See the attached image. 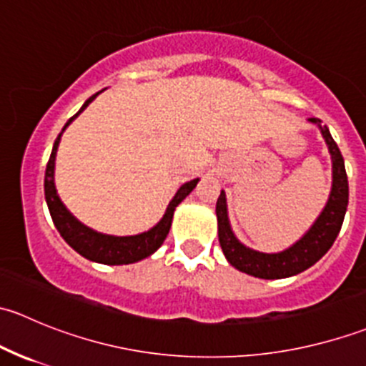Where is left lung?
Returning a JSON list of instances; mask_svg holds the SVG:
<instances>
[{"label": "left lung", "instance_id": "1", "mask_svg": "<svg viewBox=\"0 0 366 366\" xmlns=\"http://www.w3.org/2000/svg\"><path fill=\"white\" fill-rule=\"evenodd\" d=\"M310 122L320 129V134L326 139L327 150L331 154V162H333V186H331L330 200H327L320 216L317 217L312 228L299 239L296 244L280 253H262L246 248L232 232L224 191H221L219 198H217L216 216L221 249L235 269L246 272V274H252L254 278L280 280L306 271L327 253L342 228L347 204H349V182H347L342 152L335 143L330 129L322 125V120L310 118Z\"/></svg>", "mask_w": 366, "mask_h": 366}]
</instances>
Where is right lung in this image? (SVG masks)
Segmentation results:
<instances>
[{
  "label": "right lung",
  "mask_w": 366,
  "mask_h": 366,
  "mask_svg": "<svg viewBox=\"0 0 366 366\" xmlns=\"http://www.w3.org/2000/svg\"><path fill=\"white\" fill-rule=\"evenodd\" d=\"M99 94L92 95L86 102L83 104V108L79 109L72 118L65 124V127L61 129V132L58 134V138L54 139L53 152H51L49 162H47L46 168V177H44V191H46V202L49 207L51 217H53L54 227L58 228L61 237L65 239V242L70 248L76 249L77 253L83 254L84 258L92 262H99V264H108V265H122V264H134V262L143 260V258L150 257L154 252L161 248V244L164 242L166 235H168L169 227H172L173 212H175V207L191 193V191L197 187L198 179L186 182L184 186H180V189L177 191L175 197L172 198V202L168 204L164 216L159 223L154 228H150L149 232H143L138 235H127V237H114V235H106L99 234V232L92 230V228L84 227L83 223L76 219L72 214L69 212L67 207L64 205V202L60 200L56 193V187H54V159H56V150L60 145V138L64 134V131L67 129V125L74 118L77 117Z\"/></svg>",
  "instance_id": "add662e5"
}]
</instances>
